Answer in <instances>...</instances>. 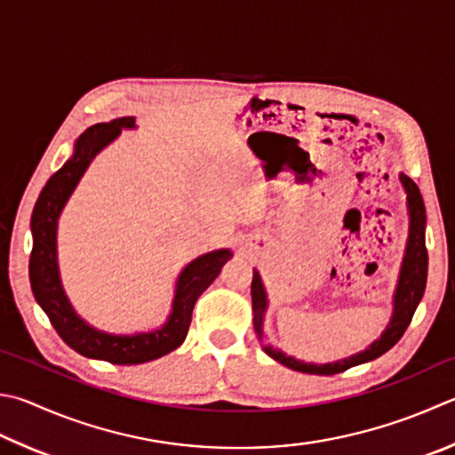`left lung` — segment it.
I'll list each match as a JSON object with an SVG mask.
<instances>
[{
  "mask_svg": "<svg viewBox=\"0 0 455 455\" xmlns=\"http://www.w3.org/2000/svg\"><path fill=\"white\" fill-rule=\"evenodd\" d=\"M400 180L403 185V191H406L408 199V217H410V230H408V243H406V254H403L402 260V270L398 278V286H395L394 292V312L392 320L387 328L378 338L376 342H371L364 352L354 354L350 358L330 362V364H310V362L296 360L292 356H286L283 350L275 348V346L267 342V336H264V312L268 307L267 291H264L262 278L259 270H254L252 275V284H251V294H252V312H254V332L259 342L262 344V350L268 354L270 358H275L280 364L304 371V374H316V376H332L340 374V371L348 370L352 366L364 364V362L374 360L382 356L392 346L400 340L410 326L411 316L418 308L419 300H422L424 291H426V280H427V249H426V206L424 199L419 195L418 185L402 172Z\"/></svg>",
  "mask_w": 455,
  "mask_h": 455,
  "instance_id": "8db88e82",
  "label": "left lung"
}]
</instances>
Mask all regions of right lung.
<instances>
[{"label":"right lung","instance_id":"right-lung-1","mask_svg":"<svg viewBox=\"0 0 455 455\" xmlns=\"http://www.w3.org/2000/svg\"><path fill=\"white\" fill-rule=\"evenodd\" d=\"M135 127V117H121L109 123H97L85 133H81L71 159L47 180L31 214L33 249L29 256V280L37 304L44 308L63 342L81 356L121 366L143 364L179 348L191 326L196 299L212 284L225 262L233 256L228 249H219L188 262L177 278L175 299H172V310L167 322L151 332H105L87 324L71 307L61 286L60 267H57V220L95 155L113 143L121 129Z\"/></svg>","mask_w":455,"mask_h":455}]
</instances>
